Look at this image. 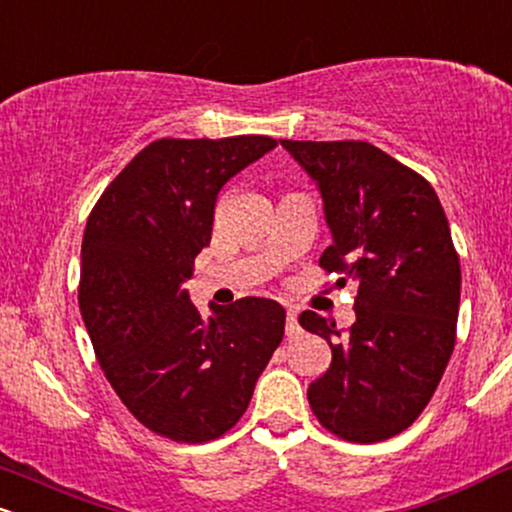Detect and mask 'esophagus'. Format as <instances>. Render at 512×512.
Wrapping results in <instances>:
<instances>
[{
  "instance_id": "1",
  "label": "esophagus",
  "mask_w": 512,
  "mask_h": 512,
  "mask_svg": "<svg viewBox=\"0 0 512 512\" xmlns=\"http://www.w3.org/2000/svg\"><path fill=\"white\" fill-rule=\"evenodd\" d=\"M300 324H298V312L295 310H288V315H286V336H298L300 334Z\"/></svg>"
}]
</instances>
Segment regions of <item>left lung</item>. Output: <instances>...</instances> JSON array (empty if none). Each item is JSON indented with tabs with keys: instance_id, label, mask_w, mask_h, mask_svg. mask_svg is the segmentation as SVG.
Listing matches in <instances>:
<instances>
[{
	"instance_id": "obj_1",
	"label": "left lung",
	"mask_w": 512,
	"mask_h": 512,
	"mask_svg": "<svg viewBox=\"0 0 512 512\" xmlns=\"http://www.w3.org/2000/svg\"><path fill=\"white\" fill-rule=\"evenodd\" d=\"M324 200L334 243L319 267L353 281L355 324L343 334L317 312L300 326L329 341L331 365L307 389L331 434L391 439L432 400L455 346L460 260L427 178L365 140H281Z\"/></svg>"
}]
</instances>
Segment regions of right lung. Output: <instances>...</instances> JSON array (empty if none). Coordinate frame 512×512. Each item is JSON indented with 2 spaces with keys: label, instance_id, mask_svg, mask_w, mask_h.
I'll return each instance as SVG.
<instances>
[{
  "label": "right lung",
  "instance_id": "right-lung-1",
  "mask_svg": "<svg viewBox=\"0 0 512 512\" xmlns=\"http://www.w3.org/2000/svg\"><path fill=\"white\" fill-rule=\"evenodd\" d=\"M274 147L269 135L155 140L85 224L78 305L97 362L135 420L164 439L229 432L283 338L276 300L240 298L205 319L183 288L212 240L219 190Z\"/></svg>",
  "mask_w": 512,
  "mask_h": 512
}]
</instances>
